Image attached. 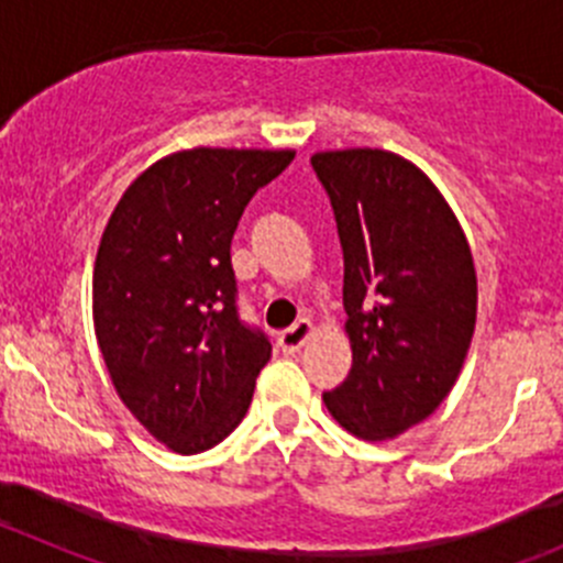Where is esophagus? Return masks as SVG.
Returning <instances> with one entry per match:
<instances>
[{
  "instance_id": "34e87169",
  "label": "esophagus",
  "mask_w": 563,
  "mask_h": 563,
  "mask_svg": "<svg viewBox=\"0 0 563 563\" xmlns=\"http://www.w3.org/2000/svg\"><path fill=\"white\" fill-rule=\"evenodd\" d=\"M310 335H313V324H310L308 319H302V321H297V324L288 327V330H283L280 335H277V346H280L283 352L294 354V352H299L305 343H308Z\"/></svg>"
}]
</instances>
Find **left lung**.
<instances>
[{
    "mask_svg": "<svg viewBox=\"0 0 563 563\" xmlns=\"http://www.w3.org/2000/svg\"><path fill=\"white\" fill-rule=\"evenodd\" d=\"M343 247L352 371L324 393L354 438L393 440L443 404L476 330L478 283L460 220L429 176L379 148L310 156Z\"/></svg>",
    "mask_w": 563,
    "mask_h": 563,
    "instance_id": "left-lung-1",
    "label": "left lung"
}]
</instances>
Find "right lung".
Returning <instances> with one entry per match:
<instances>
[{
    "mask_svg": "<svg viewBox=\"0 0 563 563\" xmlns=\"http://www.w3.org/2000/svg\"><path fill=\"white\" fill-rule=\"evenodd\" d=\"M294 151L192 148L154 162L114 206L92 269V324L120 401L176 454L242 423L269 338L236 310L231 239Z\"/></svg>",
    "mask_w": 563,
    "mask_h": 563,
    "instance_id": "obj_1",
    "label": "right lung"
}]
</instances>
